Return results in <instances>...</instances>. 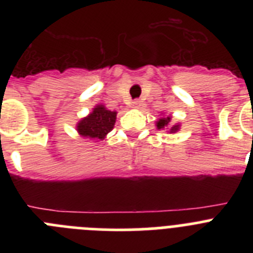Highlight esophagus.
Segmentation results:
<instances>
[{"label":"esophagus","instance_id":"obj_1","mask_svg":"<svg viewBox=\"0 0 253 253\" xmlns=\"http://www.w3.org/2000/svg\"><path fill=\"white\" fill-rule=\"evenodd\" d=\"M140 105H142V102H140L139 100H134L133 104H131V106H133L134 109H139Z\"/></svg>","mask_w":253,"mask_h":253}]
</instances>
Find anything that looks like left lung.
Returning a JSON list of instances; mask_svg holds the SVG:
<instances>
[{"mask_svg":"<svg viewBox=\"0 0 253 253\" xmlns=\"http://www.w3.org/2000/svg\"><path fill=\"white\" fill-rule=\"evenodd\" d=\"M171 115L169 116H161L160 119L156 122V126H157L158 130H163V129H166V131H169V134H175L180 130V126L181 125L178 124H171Z\"/></svg>","mask_w":253,"mask_h":253,"instance_id":"8db88e82","label":"left lung"}]
</instances>
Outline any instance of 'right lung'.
Here are the masks:
<instances>
[{
    "mask_svg": "<svg viewBox=\"0 0 253 253\" xmlns=\"http://www.w3.org/2000/svg\"><path fill=\"white\" fill-rule=\"evenodd\" d=\"M116 111H111L105 105H96L90 114L82 118L76 125L78 135L88 138L93 142L104 140L114 129L116 122Z\"/></svg>",
    "mask_w": 253,
    "mask_h": 253,
    "instance_id": "1",
    "label": "right lung"
}]
</instances>
